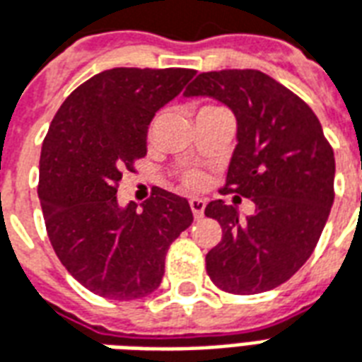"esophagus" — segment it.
Wrapping results in <instances>:
<instances>
[{
  "label": "esophagus",
  "mask_w": 362,
  "mask_h": 362,
  "mask_svg": "<svg viewBox=\"0 0 362 362\" xmlns=\"http://www.w3.org/2000/svg\"><path fill=\"white\" fill-rule=\"evenodd\" d=\"M189 207H192V213H194L195 218H199V216H203V211H205V202L199 199V197H194V199H189Z\"/></svg>",
  "instance_id": "34e87169"
}]
</instances>
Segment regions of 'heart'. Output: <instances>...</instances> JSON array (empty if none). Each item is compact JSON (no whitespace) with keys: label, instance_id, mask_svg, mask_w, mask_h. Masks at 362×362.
Returning a JSON list of instances; mask_svg holds the SVG:
<instances>
[{"label":"heart","instance_id":"obj_1","mask_svg":"<svg viewBox=\"0 0 362 362\" xmlns=\"http://www.w3.org/2000/svg\"><path fill=\"white\" fill-rule=\"evenodd\" d=\"M209 109H216V107H203L202 111H209ZM184 182H186V186H189V188H197L199 184H202V176L199 174H186V178H184Z\"/></svg>","mask_w":362,"mask_h":362}]
</instances>
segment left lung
Segmentation results:
<instances>
[{
    "label": "left lung",
    "mask_w": 362,
    "mask_h": 362,
    "mask_svg": "<svg viewBox=\"0 0 362 362\" xmlns=\"http://www.w3.org/2000/svg\"><path fill=\"white\" fill-rule=\"evenodd\" d=\"M184 95H207L232 109L238 146L222 194L255 203L245 218L222 199L205 207L222 228L205 257L209 278L238 296L272 290L317 247L334 203V149L313 109L261 71L202 72Z\"/></svg>",
    "instance_id": "1"
}]
</instances>
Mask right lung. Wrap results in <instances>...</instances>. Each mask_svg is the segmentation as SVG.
I'll return each mask as SVG.
<instances>
[{
    "label": "right lung",
    "instance_id": "obj_1",
    "mask_svg": "<svg viewBox=\"0 0 362 362\" xmlns=\"http://www.w3.org/2000/svg\"><path fill=\"white\" fill-rule=\"evenodd\" d=\"M192 69H111L86 80L59 107L40 155L38 197L59 261L95 296H149L170 243L194 215L188 199L153 188L138 211L120 207L124 170L147 153V128L194 78Z\"/></svg>",
    "mask_w": 362,
    "mask_h": 362
}]
</instances>
